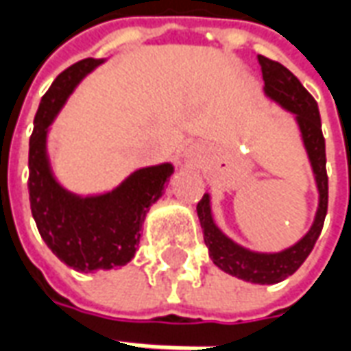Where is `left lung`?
Here are the masks:
<instances>
[{
	"mask_svg": "<svg viewBox=\"0 0 351 351\" xmlns=\"http://www.w3.org/2000/svg\"><path fill=\"white\" fill-rule=\"evenodd\" d=\"M258 60L263 73V90L267 97L276 101L282 108L293 112L297 125L301 130L302 143L308 154L317 193H319L314 223L308 229V233L293 246L274 254H263V252L248 250L221 233L214 223L208 193H205L197 203V216L203 228L208 256L213 258L216 267H220L221 271L231 276L246 280L252 284H278L287 276H291L304 263L324 228L327 199H329L327 171H325V138L322 133V118H319L316 99L306 92V88L302 86L299 79L287 67L274 60L265 56H258Z\"/></svg>",
	"mask_w": 351,
	"mask_h": 351,
	"instance_id": "8db88e82",
	"label": "left lung"
}]
</instances>
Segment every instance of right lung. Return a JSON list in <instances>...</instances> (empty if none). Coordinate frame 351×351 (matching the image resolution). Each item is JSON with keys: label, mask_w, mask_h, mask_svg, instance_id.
I'll return each mask as SVG.
<instances>
[{"label": "right lung", "mask_w": 351, "mask_h": 351, "mask_svg": "<svg viewBox=\"0 0 351 351\" xmlns=\"http://www.w3.org/2000/svg\"><path fill=\"white\" fill-rule=\"evenodd\" d=\"M103 60L86 58L67 67L43 95L29 137V205L43 241L60 261L80 272L114 269L130 263L137 252L141 229L150 206L163 195L171 163L143 167L118 188L82 197L65 190L50 169L47 154L49 125L67 97Z\"/></svg>", "instance_id": "add662e5"}]
</instances>
